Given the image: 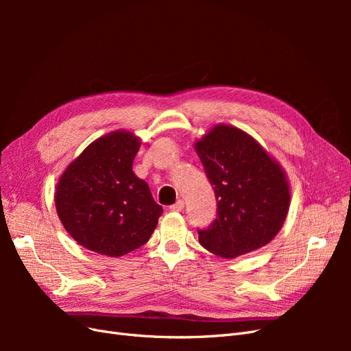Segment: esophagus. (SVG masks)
I'll return each mask as SVG.
<instances>
[{
	"label": "esophagus",
	"mask_w": 351,
	"mask_h": 351,
	"mask_svg": "<svg viewBox=\"0 0 351 351\" xmlns=\"http://www.w3.org/2000/svg\"><path fill=\"white\" fill-rule=\"evenodd\" d=\"M183 208H184V202H183V200H177L174 205L169 206V210H173V212H182Z\"/></svg>",
	"instance_id": "1"
}]
</instances>
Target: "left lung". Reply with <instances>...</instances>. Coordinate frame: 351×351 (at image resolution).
<instances>
[{
  "mask_svg": "<svg viewBox=\"0 0 351 351\" xmlns=\"http://www.w3.org/2000/svg\"><path fill=\"white\" fill-rule=\"evenodd\" d=\"M217 197V218L197 230L202 246L232 259L268 244L290 206L282 167L234 125L217 124L195 143Z\"/></svg>",
  "mask_w": 351,
  "mask_h": 351,
  "instance_id": "left-lung-1",
  "label": "left lung"
}]
</instances>
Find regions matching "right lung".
<instances>
[{"label":"right lung","instance_id":"right-lung-1","mask_svg":"<svg viewBox=\"0 0 351 351\" xmlns=\"http://www.w3.org/2000/svg\"><path fill=\"white\" fill-rule=\"evenodd\" d=\"M141 139L117 130L92 142L61 174L57 214L80 246L119 258L145 244L162 214L149 186L133 173Z\"/></svg>","mask_w":351,"mask_h":351}]
</instances>
